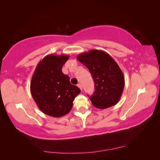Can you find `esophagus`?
<instances>
[{
  "label": "esophagus",
  "mask_w": 160,
  "mask_h": 160,
  "mask_svg": "<svg viewBox=\"0 0 160 160\" xmlns=\"http://www.w3.org/2000/svg\"><path fill=\"white\" fill-rule=\"evenodd\" d=\"M77 86H78V87H79V88L82 91V89H83V88H82V85H81V84L79 83L78 85H77Z\"/></svg>",
  "instance_id": "obj_1"
}]
</instances>
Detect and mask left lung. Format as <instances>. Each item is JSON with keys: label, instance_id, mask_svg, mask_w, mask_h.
Here are the masks:
<instances>
[{"label": "left lung", "instance_id": "8db88e82", "mask_svg": "<svg viewBox=\"0 0 160 160\" xmlns=\"http://www.w3.org/2000/svg\"><path fill=\"white\" fill-rule=\"evenodd\" d=\"M77 59L89 70L95 91L90 97L92 104L98 109H107L117 104L125 85L122 71L115 61L103 51L92 49L82 52Z\"/></svg>", "mask_w": 160, "mask_h": 160}]
</instances>
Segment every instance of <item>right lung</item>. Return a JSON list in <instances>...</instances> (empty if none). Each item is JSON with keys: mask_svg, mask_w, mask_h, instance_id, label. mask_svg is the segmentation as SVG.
<instances>
[{"mask_svg": "<svg viewBox=\"0 0 160 160\" xmlns=\"http://www.w3.org/2000/svg\"><path fill=\"white\" fill-rule=\"evenodd\" d=\"M66 55H48L38 62L31 81V93L42 113L53 118L62 117L72 107L81 90L71 84L62 67L69 59Z\"/></svg>", "mask_w": 160, "mask_h": 160, "instance_id": "right-lung-1", "label": "right lung"}]
</instances>
